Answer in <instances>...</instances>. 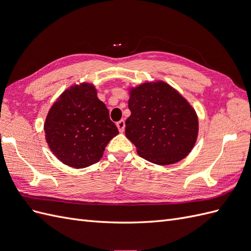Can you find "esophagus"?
Listing matches in <instances>:
<instances>
[{"label":"esophagus","instance_id":"34e87169","mask_svg":"<svg viewBox=\"0 0 251 251\" xmlns=\"http://www.w3.org/2000/svg\"><path fill=\"white\" fill-rule=\"evenodd\" d=\"M116 126H117V127H118L119 132H124V131H125V127H126L125 120H119L118 123L116 124Z\"/></svg>","mask_w":251,"mask_h":251}]
</instances>
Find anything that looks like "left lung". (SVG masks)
Here are the masks:
<instances>
[{"label":"left lung","mask_w":251,"mask_h":251,"mask_svg":"<svg viewBox=\"0 0 251 251\" xmlns=\"http://www.w3.org/2000/svg\"><path fill=\"white\" fill-rule=\"evenodd\" d=\"M126 136L146 160L176 163L194 148L198 117L184 97L163 81L146 82L131 90Z\"/></svg>","instance_id":"left-lung-1"}]
</instances>
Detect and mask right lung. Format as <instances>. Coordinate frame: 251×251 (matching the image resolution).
Wrapping results in <instances>:
<instances>
[{
  "instance_id": "1",
  "label": "right lung",
  "mask_w": 251,
  "mask_h": 251,
  "mask_svg": "<svg viewBox=\"0 0 251 251\" xmlns=\"http://www.w3.org/2000/svg\"><path fill=\"white\" fill-rule=\"evenodd\" d=\"M44 128L52 153L75 169L100 161L109 141L118 134L95 87L85 82L67 89L58 97Z\"/></svg>"
}]
</instances>
